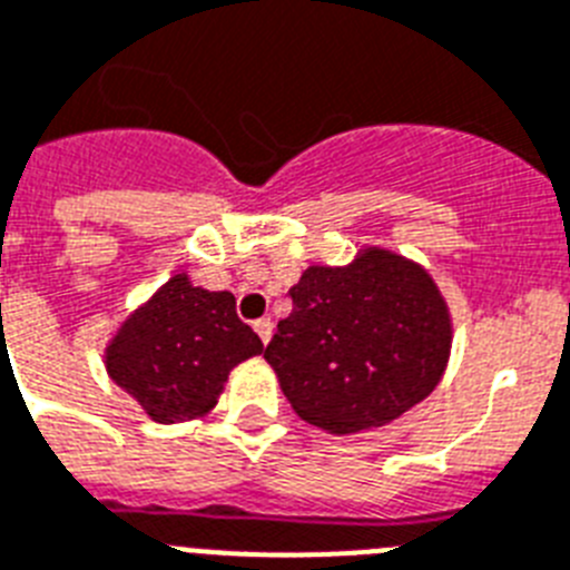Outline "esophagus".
Here are the masks:
<instances>
[{
    "label": "esophagus",
    "mask_w": 570,
    "mask_h": 570,
    "mask_svg": "<svg viewBox=\"0 0 570 570\" xmlns=\"http://www.w3.org/2000/svg\"><path fill=\"white\" fill-rule=\"evenodd\" d=\"M253 328H256V334H259V340L262 343H271V334H274V323H271V320L267 317H262V320H256V323H253Z\"/></svg>",
    "instance_id": "1"
}]
</instances>
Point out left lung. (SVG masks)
I'll use <instances>...</instances> for the list:
<instances>
[{
  "instance_id": "8db88e82",
  "label": "left lung",
  "mask_w": 570,
  "mask_h": 570,
  "mask_svg": "<svg viewBox=\"0 0 570 570\" xmlns=\"http://www.w3.org/2000/svg\"><path fill=\"white\" fill-rule=\"evenodd\" d=\"M265 360L303 421L332 432L383 426L424 401L450 357V314L424 267L366 250L308 267L288 291Z\"/></svg>"
}]
</instances>
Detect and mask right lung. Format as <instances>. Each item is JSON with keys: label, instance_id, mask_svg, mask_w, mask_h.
Instances as JSON below:
<instances>
[{"label": "right lung", "instance_id": "right-lung-1", "mask_svg": "<svg viewBox=\"0 0 570 570\" xmlns=\"http://www.w3.org/2000/svg\"><path fill=\"white\" fill-rule=\"evenodd\" d=\"M262 352L230 291L193 288L184 274L158 291L111 340V381L158 424H181L216 406L227 374Z\"/></svg>", "mask_w": 570, "mask_h": 570}]
</instances>
